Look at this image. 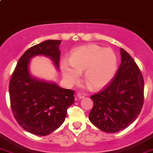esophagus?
<instances>
[{"label":"esophagus","instance_id":"1","mask_svg":"<svg viewBox=\"0 0 153 153\" xmlns=\"http://www.w3.org/2000/svg\"><path fill=\"white\" fill-rule=\"evenodd\" d=\"M85 93H84V92H79L78 93H77V96H78V98L79 99H83L85 97Z\"/></svg>","mask_w":153,"mask_h":153}]
</instances>
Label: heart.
<instances>
[{
    "label": "heart",
    "instance_id": "b5f03b06",
    "mask_svg": "<svg viewBox=\"0 0 153 153\" xmlns=\"http://www.w3.org/2000/svg\"><path fill=\"white\" fill-rule=\"evenodd\" d=\"M68 64L63 61L61 72L70 84L79 79L83 72V79L91 89H99L108 84L116 74L117 58L115 53L108 48L96 44L86 45L73 50L68 57Z\"/></svg>",
    "mask_w": 153,
    "mask_h": 153
}]
</instances>
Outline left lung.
<instances>
[{
    "instance_id": "left-lung-1",
    "label": "left lung",
    "mask_w": 153,
    "mask_h": 153,
    "mask_svg": "<svg viewBox=\"0 0 153 153\" xmlns=\"http://www.w3.org/2000/svg\"><path fill=\"white\" fill-rule=\"evenodd\" d=\"M115 77L102 90L91 96L89 120L99 129L115 133L136 120L144 102V79L139 68L124 49Z\"/></svg>"
}]
</instances>
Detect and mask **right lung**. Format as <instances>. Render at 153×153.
I'll return each mask as SVG.
<instances>
[{
  "label": "right lung",
  "mask_w": 153,
  "mask_h": 153,
  "mask_svg": "<svg viewBox=\"0 0 153 153\" xmlns=\"http://www.w3.org/2000/svg\"><path fill=\"white\" fill-rule=\"evenodd\" d=\"M61 43L50 39L28 49L11 74V110L19 125L32 134L45 136L54 131L65 121L67 110L74 101V91L33 79L29 72V60L36 55L50 57L59 68Z\"/></svg>",
  "instance_id": "add662e5"
}]
</instances>
